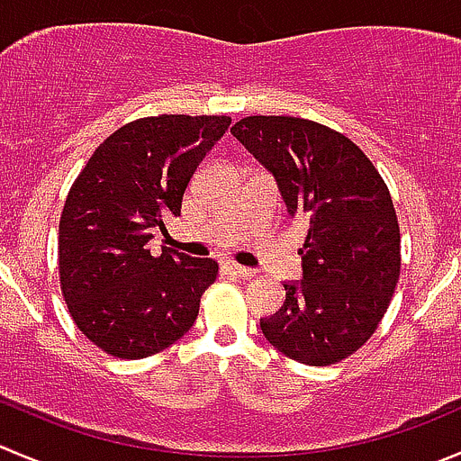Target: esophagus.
<instances>
[{
    "mask_svg": "<svg viewBox=\"0 0 461 461\" xmlns=\"http://www.w3.org/2000/svg\"><path fill=\"white\" fill-rule=\"evenodd\" d=\"M225 270L230 272V275L240 276V279H252V276L257 275V272H254V270H249V267L239 266V263H225Z\"/></svg>",
    "mask_w": 461,
    "mask_h": 461,
    "instance_id": "1",
    "label": "esophagus"
}]
</instances>
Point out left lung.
<instances>
[{
    "mask_svg": "<svg viewBox=\"0 0 461 461\" xmlns=\"http://www.w3.org/2000/svg\"><path fill=\"white\" fill-rule=\"evenodd\" d=\"M231 135L275 176L290 218L308 227L303 279L261 320L267 342L303 365H335L372 338L401 275L390 189L342 132L297 117H245Z\"/></svg>",
    "mask_w": 461,
    "mask_h": 461,
    "instance_id": "left-lung-1",
    "label": "left lung"
}]
</instances>
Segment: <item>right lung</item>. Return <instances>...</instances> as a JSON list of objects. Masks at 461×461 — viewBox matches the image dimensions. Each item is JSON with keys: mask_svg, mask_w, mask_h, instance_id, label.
<instances>
[{"mask_svg": "<svg viewBox=\"0 0 461 461\" xmlns=\"http://www.w3.org/2000/svg\"><path fill=\"white\" fill-rule=\"evenodd\" d=\"M230 117L159 114L112 132L71 185L58 230V272L71 320L114 358H146L194 326L216 281L213 258L150 254L153 231L182 195Z\"/></svg>", "mask_w": 461, "mask_h": 461, "instance_id": "right-lung-1", "label": "right lung"}]
</instances>
